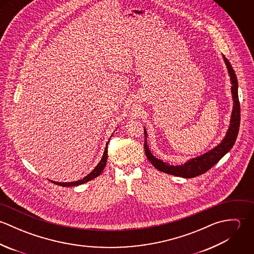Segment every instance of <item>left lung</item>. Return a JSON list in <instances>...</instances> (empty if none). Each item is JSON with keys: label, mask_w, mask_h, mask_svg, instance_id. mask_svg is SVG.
Masks as SVG:
<instances>
[{"label": "left lung", "mask_w": 254, "mask_h": 254, "mask_svg": "<svg viewBox=\"0 0 254 254\" xmlns=\"http://www.w3.org/2000/svg\"><path fill=\"white\" fill-rule=\"evenodd\" d=\"M225 64L228 68V72L231 79V92L233 97V111L231 115V121L229 129L226 133V136L222 140V142L212 148L211 150L201 154L200 156L191 158L185 162L181 165H170L166 162H163L160 159H157L152 153L150 152L147 143H146V131L144 127L145 132V152L147 159L150 161V163L159 171L164 172L166 174L183 177V178H193L196 176H199L206 171H208L212 166H214L218 161L228 152L230 149L235 145V142L237 140L239 129H240V122H241V107L239 102V95H238V79L237 75L234 71L230 62L223 56Z\"/></svg>", "instance_id": "obj_1"}]
</instances>
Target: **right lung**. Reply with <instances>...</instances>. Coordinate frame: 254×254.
I'll list each match as a JSON object with an SVG mask.
<instances>
[{
	"instance_id": "add662e5",
	"label": "right lung",
	"mask_w": 254,
	"mask_h": 254,
	"mask_svg": "<svg viewBox=\"0 0 254 254\" xmlns=\"http://www.w3.org/2000/svg\"><path fill=\"white\" fill-rule=\"evenodd\" d=\"M113 135V134H112ZM109 142L107 143V146H106V149L104 151V154H103V157L101 159V161L98 163V165L94 168V170L89 173L87 176H85L83 179L81 180H78V181L75 182H68V183H61V182H54L52 181V183L56 184V185H59V186H62V187H74V186H79V185H82L84 183H87V182L91 181L95 178H97L98 176H100V174L103 172V170L105 169V166L107 164V161H108V144ZM51 181V180H50Z\"/></svg>"
}]
</instances>
